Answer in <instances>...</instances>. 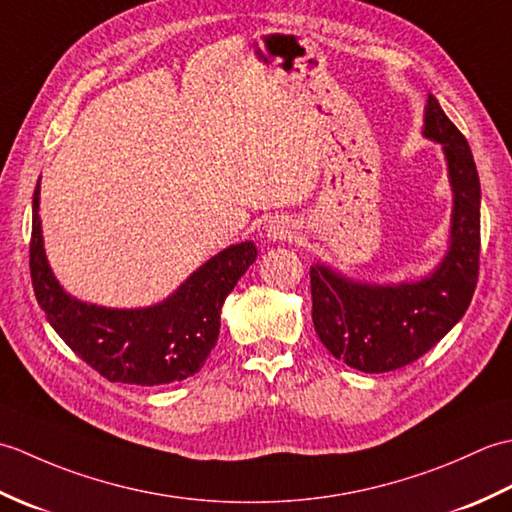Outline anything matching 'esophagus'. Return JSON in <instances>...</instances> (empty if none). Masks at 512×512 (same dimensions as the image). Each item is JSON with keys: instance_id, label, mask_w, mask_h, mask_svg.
Segmentation results:
<instances>
[{"instance_id": "1", "label": "esophagus", "mask_w": 512, "mask_h": 512, "mask_svg": "<svg viewBox=\"0 0 512 512\" xmlns=\"http://www.w3.org/2000/svg\"><path fill=\"white\" fill-rule=\"evenodd\" d=\"M264 235L268 242H286L292 235H295V226L284 215H277V217H270L264 226Z\"/></svg>"}]
</instances>
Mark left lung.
I'll list each match as a JSON object with an SVG mask.
<instances>
[{"instance_id": "left-lung-1", "label": "left lung", "mask_w": 512, "mask_h": 512, "mask_svg": "<svg viewBox=\"0 0 512 512\" xmlns=\"http://www.w3.org/2000/svg\"><path fill=\"white\" fill-rule=\"evenodd\" d=\"M422 136L442 147L453 193L449 248L418 281L369 284L328 264L310 266L312 321L330 354L365 374L405 367L427 354L473 299L480 270V176L466 138L438 99L424 105Z\"/></svg>"}]
</instances>
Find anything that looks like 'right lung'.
<instances>
[{"mask_svg":"<svg viewBox=\"0 0 512 512\" xmlns=\"http://www.w3.org/2000/svg\"><path fill=\"white\" fill-rule=\"evenodd\" d=\"M253 242L213 255L167 299L147 308H105L65 292L43 248L39 182L32 195L30 277L48 323L65 345L110 383L167 385L200 372L220 334V312L248 266Z\"/></svg>","mask_w":512,"mask_h":512,"instance_id":"add662e5","label":"right lung"}]
</instances>
